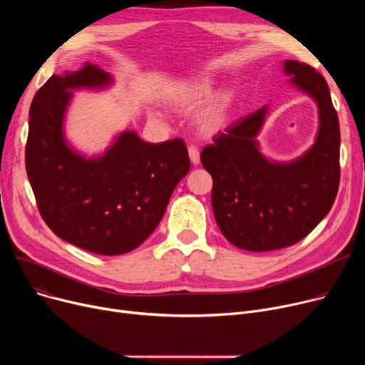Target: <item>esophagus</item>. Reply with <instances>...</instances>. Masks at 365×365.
<instances>
[{
	"label": "esophagus",
	"mask_w": 365,
	"mask_h": 365,
	"mask_svg": "<svg viewBox=\"0 0 365 365\" xmlns=\"http://www.w3.org/2000/svg\"><path fill=\"white\" fill-rule=\"evenodd\" d=\"M187 152H189L190 163H192L194 165H198V164H200V150H198V148L189 146V148H187Z\"/></svg>",
	"instance_id": "obj_1"
}]
</instances>
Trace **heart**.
<instances>
[{
	"instance_id": "1",
	"label": "heart",
	"mask_w": 365,
	"mask_h": 365,
	"mask_svg": "<svg viewBox=\"0 0 365 365\" xmlns=\"http://www.w3.org/2000/svg\"><path fill=\"white\" fill-rule=\"evenodd\" d=\"M212 90V81L205 76H197V78L183 83L173 91L170 96V105L178 110H192L210 98ZM226 110L227 106L225 101H217L212 106H208L195 120L198 130L207 136L217 133L226 121Z\"/></svg>"
}]
</instances>
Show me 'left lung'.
I'll use <instances>...</instances> for the list:
<instances>
[{
	"mask_svg": "<svg viewBox=\"0 0 365 365\" xmlns=\"http://www.w3.org/2000/svg\"><path fill=\"white\" fill-rule=\"evenodd\" d=\"M292 84L318 105L315 143L292 163L266 160L257 145L267 106L219 131L201 152L213 178L212 205L225 238L248 252L290 247L329 215L340 180V128L330 90L312 66L285 61Z\"/></svg>",
	"mask_w": 365,
	"mask_h": 365,
	"instance_id": "left-lung-1",
	"label": "left lung"
}]
</instances>
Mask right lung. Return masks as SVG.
Returning <instances> with one entry per match:
<instances>
[{
    "mask_svg": "<svg viewBox=\"0 0 365 365\" xmlns=\"http://www.w3.org/2000/svg\"><path fill=\"white\" fill-rule=\"evenodd\" d=\"M110 83L108 72L90 63L53 75L31 103L25 165L38 210L57 237L96 255L118 256L155 231L190 161L182 139L155 145L130 130L98 158L75 152L63 136L72 90Z\"/></svg>",
    "mask_w": 365,
    "mask_h": 365,
    "instance_id": "add662e5",
    "label": "right lung"
}]
</instances>
